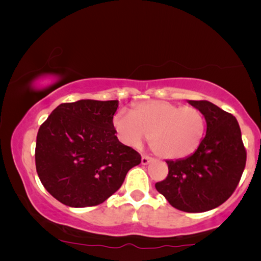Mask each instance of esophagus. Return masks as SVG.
<instances>
[{"mask_svg":"<svg viewBox=\"0 0 261 261\" xmlns=\"http://www.w3.org/2000/svg\"><path fill=\"white\" fill-rule=\"evenodd\" d=\"M149 162H152V158L148 155H142L141 156V164L142 165H147Z\"/></svg>","mask_w":261,"mask_h":261,"instance_id":"obj_1","label":"esophagus"}]
</instances>
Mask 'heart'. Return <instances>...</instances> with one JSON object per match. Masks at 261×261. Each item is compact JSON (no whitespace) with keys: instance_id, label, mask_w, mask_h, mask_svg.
<instances>
[{"instance_id":"heart-1","label":"heart","mask_w":261,"mask_h":261,"mask_svg":"<svg viewBox=\"0 0 261 261\" xmlns=\"http://www.w3.org/2000/svg\"><path fill=\"white\" fill-rule=\"evenodd\" d=\"M113 127L124 145L138 147L148 137L152 151L164 159L187 158L196 152L205 135L204 114L194 106L145 101L130 109L117 110Z\"/></svg>"}]
</instances>
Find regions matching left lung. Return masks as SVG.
I'll list each match as a JSON object with an SVG mask.
<instances>
[{
    "label": "left lung",
    "instance_id": "1",
    "mask_svg": "<svg viewBox=\"0 0 261 261\" xmlns=\"http://www.w3.org/2000/svg\"><path fill=\"white\" fill-rule=\"evenodd\" d=\"M204 114L206 134L194 154L167 160L169 174L155 189L173 208L208 212L233 195L241 179L247 152L238 120L209 101H189Z\"/></svg>",
    "mask_w": 261,
    "mask_h": 261
}]
</instances>
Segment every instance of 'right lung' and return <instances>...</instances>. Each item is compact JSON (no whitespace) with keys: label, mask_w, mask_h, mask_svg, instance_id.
Returning a JSON list of instances; mask_svg holds the SVG:
<instances>
[{"label":"right lung","mask_w":261,"mask_h":261,"mask_svg":"<svg viewBox=\"0 0 261 261\" xmlns=\"http://www.w3.org/2000/svg\"><path fill=\"white\" fill-rule=\"evenodd\" d=\"M119 101L62 103L39 128L35 166L42 185L73 208L98 205L122 185L141 155L119 141L113 116Z\"/></svg>","instance_id":"add662e5"}]
</instances>
